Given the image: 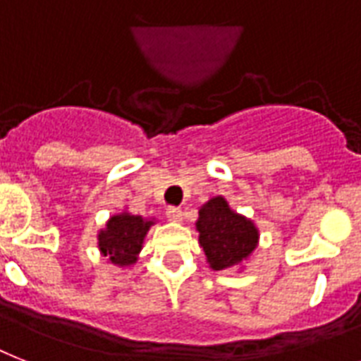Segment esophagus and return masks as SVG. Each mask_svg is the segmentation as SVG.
Returning <instances> with one entry per match:
<instances>
[{"mask_svg":"<svg viewBox=\"0 0 361 361\" xmlns=\"http://www.w3.org/2000/svg\"><path fill=\"white\" fill-rule=\"evenodd\" d=\"M166 217H169V221H172V223H180L181 217H183V214H181L180 208H169L166 209Z\"/></svg>","mask_w":361,"mask_h":361,"instance_id":"1","label":"esophagus"}]
</instances>
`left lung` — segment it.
I'll use <instances>...</instances> for the list:
<instances>
[{
	"instance_id": "1",
	"label": "left lung",
	"mask_w": 361,
	"mask_h": 361,
	"mask_svg": "<svg viewBox=\"0 0 361 361\" xmlns=\"http://www.w3.org/2000/svg\"><path fill=\"white\" fill-rule=\"evenodd\" d=\"M197 231L198 243L215 271L240 266L258 245L255 223L231 209L223 197L212 198L198 209Z\"/></svg>"
}]
</instances>
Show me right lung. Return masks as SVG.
<instances>
[{"label": "right lung", "instance_id": "right-lung-1", "mask_svg": "<svg viewBox=\"0 0 361 361\" xmlns=\"http://www.w3.org/2000/svg\"><path fill=\"white\" fill-rule=\"evenodd\" d=\"M153 219H144L142 215H130L127 212L112 215L99 232V251L116 266H130L136 262Z\"/></svg>", "mask_w": 361, "mask_h": 361}]
</instances>
